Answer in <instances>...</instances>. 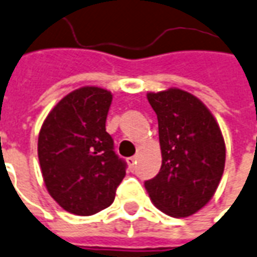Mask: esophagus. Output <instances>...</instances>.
<instances>
[{
  "label": "esophagus",
  "mask_w": 257,
  "mask_h": 257,
  "mask_svg": "<svg viewBox=\"0 0 257 257\" xmlns=\"http://www.w3.org/2000/svg\"><path fill=\"white\" fill-rule=\"evenodd\" d=\"M127 164H128L131 170H134L135 165H137V157H131V158H128V160H127Z\"/></svg>",
  "instance_id": "esophagus-1"
}]
</instances>
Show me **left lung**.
I'll return each mask as SVG.
<instances>
[{
  "instance_id": "obj_1",
  "label": "left lung",
  "mask_w": 257,
  "mask_h": 257,
  "mask_svg": "<svg viewBox=\"0 0 257 257\" xmlns=\"http://www.w3.org/2000/svg\"><path fill=\"white\" fill-rule=\"evenodd\" d=\"M158 119L162 166L145 181L151 201L164 213L188 217L213 197L225 166V142L204 103L178 88L149 92Z\"/></svg>"
}]
</instances>
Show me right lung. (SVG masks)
<instances>
[{
	"mask_svg": "<svg viewBox=\"0 0 257 257\" xmlns=\"http://www.w3.org/2000/svg\"><path fill=\"white\" fill-rule=\"evenodd\" d=\"M112 95L81 87L61 99L44 120L37 153L44 182L61 208L91 216L108 208L126 176V162L106 131Z\"/></svg>",
	"mask_w": 257,
	"mask_h": 257,
	"instance_id": "add662e5",
	"label": "right lung"
}]
</instances>
